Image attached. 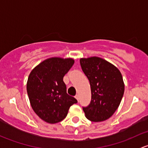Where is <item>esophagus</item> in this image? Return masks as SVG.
Here are the masks:
<instances>
[{"instance_id":"1","label":"esophagus","mask_w":148,"mask_h":148,"mask_svg":"<svg viewBox=\"0 0 148 148\" xmlns=\"http://www.w3.org/2000/svg\"><path fill=\"white\" fill-rule=\"evenodd\" d=\"M75 98L77 99V100L79 101V95H76V96H75Z\"/></svg>"}]
</instances>
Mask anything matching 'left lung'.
<instances>
[{
	"mask_svg": "<svg viewBox=\"0 0 148 148\" xmlns=\"http://www.w3.org/2000/svg\"><path fill=\"white\" fill-rule=\"evenodd\" d=\"M82 69L89 79L92 99L83 107L85 116L92 122H102L112 117L124 95L123 79L117 67L99 57L80 59Z\"/></svg>",
	"mask_w": 148,
	"mask_h": 148,
	"instance_id": "obj_1",
	"label": "left lung"
}]
</instances>
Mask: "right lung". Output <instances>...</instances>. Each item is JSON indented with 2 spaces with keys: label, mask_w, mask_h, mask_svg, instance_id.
<instances>
[{
  "label": "right lung",
  "mask_w": 148,
  "mask_h": 148,
  "mask_svg": "<svg viewBox=\"0 0 148 148\" xmlns=\"http://www.w3.org/2000/svg\"><path fill=\"white\" fill-rule=\"evenodd\" d=\"M72 59L51 58L30 73L27 93L36 114L48 123H57L66 117L69 107L77 100L66 93L64 75L74 65Z\"/></svg>",
  "instance_id": "1"
}]
</instances>
